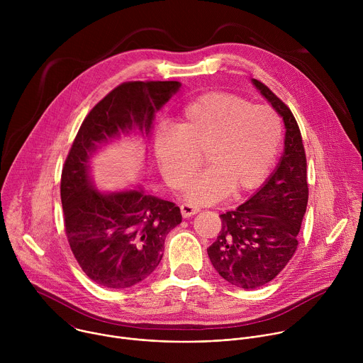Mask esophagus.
<instances>
[{
	"instance_id": "obj_1",
	"label": "esophagus",
	"mask_w": 363,
	"mask_h": 363,
	"mask_svg": "<svg viewBox=\"0 0 363 363\" xmlns=\"http://www.w3.org/2000/svg\"><path fill=\"white\" fill-rule=\"evenodd\" d=\"M181 213H182V217H184V218H189V217L198 214V213H199V208H198V206L191 205V203H182V205H181Z\"/></svg>"
}]
</instances>
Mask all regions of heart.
<instances>
[{"mask_svg":"<svg viewBox=\"0 0 363 363\" xmlns=\"http://www.w3.org/2000/svg\"><path fill=\"white\" fill-rule=\"evenodd\" d=\"M283 136L277 112L251 105L228 91L203 93L182 108L178 125H162L155 135V153L167 185L184 189L201 167L208 164L186 191L194 203H213L231 191L242 195L260 185L276 158Z\"/></svg>","mask_w":363,"mask_h":363,"instance_id":"b5f03b06","label":"heart"}]
</instances>
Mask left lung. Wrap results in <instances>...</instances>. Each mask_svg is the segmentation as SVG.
I'll use <instances>...</instances> for the list:
<instances>
[{
  "instance_id": "1",
  "label": "left lung",
  "mask_w": 363,
  "mask_h": 363,
  "mask_svg": "<svg viewBox=\"0 0 363 363\" xmlns=\"http://www.w3.org/2000/svg\"><path fill=\"white\" fill-rule=\"evenodd\" d=\"M252 83L283 116L286 139L276 172L237 210L220 216L221 231L208 248L217 273L241 289L262 287L287 266L298 245L308 199L306 152L296 118L264 83Z\"/></svg>"
}]
</instances>
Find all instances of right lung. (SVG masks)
I'll return each mask as SVG.
<instances>
[{
	"instance_id": "right-lung-1",
	"label": "right lung",
	"mask_w": 363,
	"mask_h": 363,
	"mask_svg": "<svg viewBox=\"0 0 363 363\" xmlns=\"http://www.w3.org/2000/svg\"><path fill=\"white\" fill-rule=\"evenodd\" d=\"M178 82H125L84 118L62 171L60 196L72 252L86 276L108 289L146 279L162 260L168 233L181 221L177 203L142 191L96 192L89 158L101 142L122 132L149 133L153 113L178 91Z\"/></svg>"
}]
</instances>
